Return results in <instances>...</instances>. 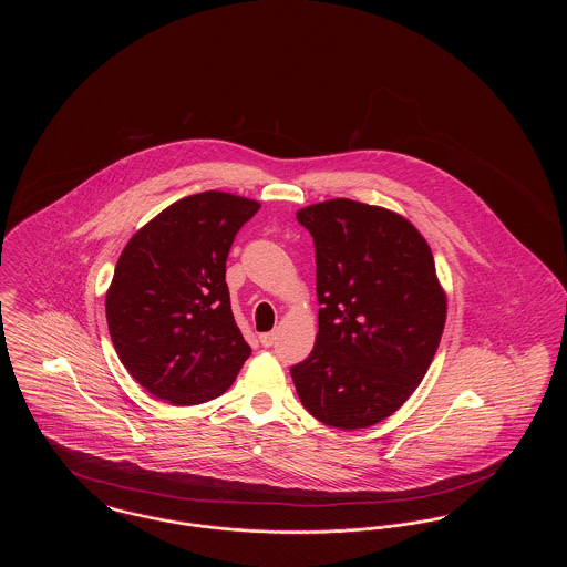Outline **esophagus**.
Segmentation results:
<instances>
[{
  "mask_svg": "<svg viewBox=\"0 0 567 567\" xmlns=\"http://www.w3.org/2000/svg\"><path fill=\"white\" fill-rule=\"evenodd\" d=\"M259 342H261L264 347H271V344L276 342V331H266V333H261V336H259Z\"/></svg>",
  "mask_w": 567,
  "mask_h": 567,
  "instance_id": "obj_1",
  "label": "esophagus"
}]
</instances>
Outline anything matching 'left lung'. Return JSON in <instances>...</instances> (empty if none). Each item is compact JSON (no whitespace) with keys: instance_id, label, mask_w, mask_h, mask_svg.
Here are the masks:
<instances>
[{"instance_id":"8db88e82","label":"left lung","mask_w":567,"mask_h":567,"mask_svg":"<svg viewBox=\"0 0 567 567\" xmlns=\"http://www.w3.org/2000/svg\"><path fill=\"white\" fill-rule=\"evenodd\" d=\"M317 248L319 333L291 368L303 408L329 427L365 430L414 393L432 365L446 293L432 248L402 215L344 197L297 210Z\"/></svg>"}]
</instances>
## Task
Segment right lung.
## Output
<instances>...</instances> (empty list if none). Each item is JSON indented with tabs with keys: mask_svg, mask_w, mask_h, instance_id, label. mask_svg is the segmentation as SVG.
Instances as JSON below:
<instances>
[{
	"mask_svg": "<svg viewBox=\"0 0 567 567\" xmlns=\"http://www.w3.org/2000/svg\"><path fill=\"white\" fill-rule=\"evenodd\" d=\"M259 208L234 193H195L151 218L123 248L106 293L110 338L127 372L155 398L210 402L248 359L225 261Z\"/></svg>",
	"mask_w": 567,
	"mask_h": 567,
	"instance_id": "1",
	"label": "right lung"
}]
</instances>
